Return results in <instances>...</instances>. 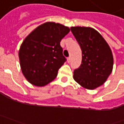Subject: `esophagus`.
I'll use <instances>...</instances> for the list:
<instances>
[{
	"mask_svg": "<svg viewBox=\"0 0 124 124\" xmlns=\"http://www.w3.org/2000/svg\"><path fill=\"white\" fill-rule=\"evenodd\" d=\"M70 61H71V58H70V57H68V58L67 59V61H68V63H70Z\"/></svg>",
	"mask_w": 124,
	"mask_h": 124,
	"instance_id": "34e87169",
	"label": "esophagus"
}]
</instances>
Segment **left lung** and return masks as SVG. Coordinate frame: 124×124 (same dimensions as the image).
Masks as SVG:
<instances>
[{
	"label": "left lung",
	"instance_id": "left-lung-1",
	"mask_svg": "<svg viewBox=\"0 0 124 124\" xmlns=\"http://www.w3.org/2000/svg\"><path fill=\"white\" fill-rule=\"evenodd\" d=\"M71 31L82 51V61L73 78L85 89L94 90L106 81L113 68V56L101 34L89 27H72Z\"/></svg>",
	"mask_w": 124,
	"mask_h": 124
}]
</instances>
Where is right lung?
Wrapping results in <instances>:
<instances>
[{"instance_id": "add662e5", "label": "right lung", "mask_w": 124, "mask_h": 124, "mask_svg": "<svg viewBox=\"0 0 124 124\" xmlns=\"http://www.w3.org/2000/svg\"><path fill=\"white\" fill-rule=\"evenodd\" d=\"M70 28L46 22L35 28L23 41L18 52L22 73L30 83L43 87L56 77L65 58L60 45Z\"/></svg>"}]
</instances>
